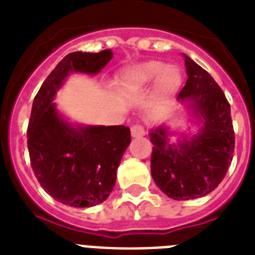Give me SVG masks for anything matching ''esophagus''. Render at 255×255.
Listing matches in <instances>:
<instances>
[{"label":"esophagus","mask_w":255,"mask_h":255,"mask_svg":"<svg viewBox=\"0 0 255 255\" xmlns=\"http://www.w3.org/2000/svg\"><path fill=\"white\" fill-rule=\"evenodd\" d=\"M131 135L132 137H143L145 135V129H144L141 126L136 124V126H132L131 127Z\"/></svg>","instance_id":"34e87169"}]
</instances>
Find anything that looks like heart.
Wrapping results in <instances>:
<instances>
[{"label": "heart", "mask_w": 255, "mask_h": 255, "mask_svg": "<svg viewBox=\"0 0 255 255\" xmlns=\"http://www.w3.org/2000/svg\"><path fill=\"white\" fill-rule=\"evenodd\" d=\"M184 77L178 66L167 65L165 62L152 59L129 66L122 73L120 85L127 91H141L155 82L156 95L167 100L181 87Z\"/></svg>", "instance_id": "obj_1"}]
</instances>
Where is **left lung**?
I'll return each instance as SVG.
<instances>
[{
  "instance_id": "left-lung-1",
  "label": "left lung",
  "mask_w": 255,
  "mask_h": 255,
  "mask_svg": "<svg viewBox=\"0 0 255 255\" xmlns=\"http://www.w3.org/2000/svg\"><path fill=\"white\" fill-rule=\"evenodd\" d=\"M182 57L188 79L177 99L198 128L190 133L164 123L151 129V173L168 197L193 200L209 194L225 177L233 159L234 131L230 104L220 86L193 59Z\"/></svg>"
}]
</instances>
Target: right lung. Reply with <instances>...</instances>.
Returning <instances> with one entry per match:
<instances>
[{"label":"right lung","mask_w":255,"mask_h":255,"mask_svg":"<svg viewBox=\"0 0 255 255\" xmlns=\"http://www.w3.org/2000/svg\"><path fill=\"white\" fill-rule=\"evenodd\" d=\"M112 55L110 49L66 55L34 98L27 128L31 168L42 188L65 205L90 208L107 200L131 143L126 126L73 123L54 103L70 74L96 75Z\"/></svg>","instance_id":"obj_1"}]
</instances>
